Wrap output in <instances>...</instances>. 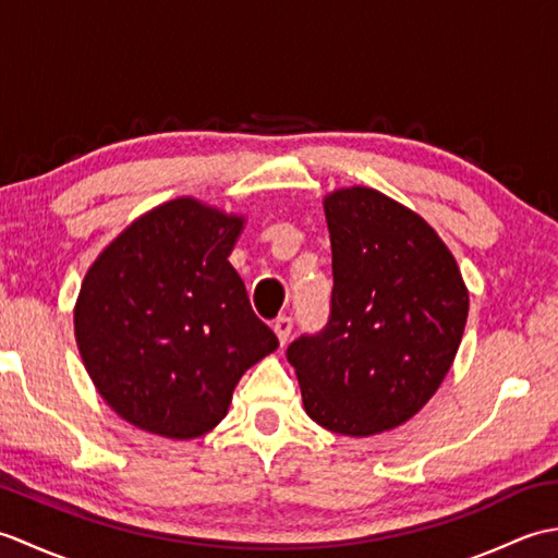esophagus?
I'll return each instance as SVG.
<instances>
[{"mask_svg":"<svg viewBox=\"0 0 558 558\" xmlns=\"http://www.w3.org/2000/svg\"><path fill=\"white\" fill-rule=\"evenodd\" d=\"M292 316H278L276 322H272V330H276V336L280 340V345H286L290 333H292Z\"/></svg>","mask_w":558,"mask_h":558,"instance_id":"esophagus-1","label":"esophagus"}]
</instances>
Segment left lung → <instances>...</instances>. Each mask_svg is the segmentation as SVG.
I'll list each match as a JSON object with an SVG mask.
<instances>
[{
    "label": "left lung",
    "mask_w": 558,
    "mask_h": 558,
    "mask_svg": "<svg viewBox=\"0 0 558 558\" xmlns=\"http://www.w3.org/2000/svg\"><path fill=\"white\" fill-rule=\"evenodd\" d=\"M324 208L330 314L286 354L314 422L372 436L408 422L441 386L465 330L468 290L417 213L366 186L340 189Z\"/></svg>",
    "instance_id": "8db88e82"
}]
</instances>
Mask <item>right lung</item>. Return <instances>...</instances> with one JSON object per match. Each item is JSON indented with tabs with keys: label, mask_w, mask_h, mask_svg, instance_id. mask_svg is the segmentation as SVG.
Masks as SVG:
<instances>
[{
	"label": "right lung",
	"mask_w": 558,
	"mask_h": 558,
	"mask_svg": "<svg viewBox=\"0 0 558 558\" xmlns=\"http://www.w3.org/2000/svg\"><path fill=\"white\" fill-rule=\"evenodd\" d=\"M242 218L177 198L129 225L86 272L74 312L83 364L141 429L196 438L228 414L278 338L228 260Z\"/></svg>",
	"instance_id": "obj_1"
}]
</instances>
